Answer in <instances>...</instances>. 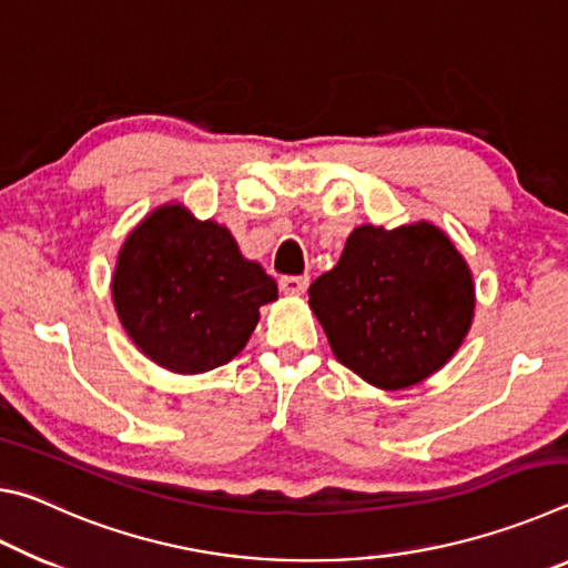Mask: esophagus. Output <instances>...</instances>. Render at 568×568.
<instances>
[{"label": "esophagus", "instance_id": "34e87169", "mask_svg": "<svg viewBox=\"0 0 568 568\" xmlns=\"http://www.w3.org/2000/svg\"><path fill=\"white\" fill-rule=\"evenodd\" d=\"M307 283H311L307 275H285L281 277V291L285 295H303L307 291Z\"/></svg>", "mask_w": 568, "mask_h": 568}]
</instances>
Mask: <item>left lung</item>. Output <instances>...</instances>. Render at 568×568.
I'll list each match as a JSON object with an SVG mask.
<instances>
[{
	"label": "left lung",
	"instance_id": "8db88e82",
	"mask_svg": "<svg viewBox=\"0 0 568 568\" xmlns=\"http://www.w3.org/2000/svg\"><path fill=\"white\" fill-rule=\"evenodd\" d=\"M307 295L335 358L383 390L416 386L444 368L476 305L464 255L426 220L355 227L338 265Z\"/></svg>",
	"mask_w": 568,
	"mask_h": 568
}]
</instances>
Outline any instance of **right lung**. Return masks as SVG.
<instances>
[{"label": "right lung", "mask_w": 568, "mask_h": 568, "mask_svg": "<svg viewBox=\"0 0 568 568\" xmlns=\"http://www.w3.org/2000/svg\"><path fill=\"white\" fill-rule=\"evenodd\" d=\"M277 285L225 225L162 205L132 230L112 275L122 328L152 363L182 376L233 361Z\"/></svg>", "instance_id": "right-lung-1"}]
</instances>
